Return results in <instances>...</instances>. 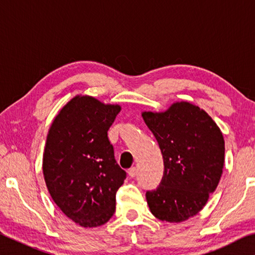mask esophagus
<instances>
[{"mask_svg":"<svg viewBox=\"0 0 255 255\" xmlns=\"http://www.w3.org/2000/svg\"><path fill=\"white\" fill-rule=\"evenodd\" d=\"M128 175L130 176V178H135V176L137 175V169H136L135 166L130 167V169L128 170Z\"/></svg>","mask_w":255,"mask_h":255,"instance_id":"34e87169","label":"esophagus"}]
</instances>
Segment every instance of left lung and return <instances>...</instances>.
<instances>
[{
	"label": "left lung",
	"instance_id": "left-lung-1",
	"mask_svg": "<svg viewBox=\"0 0 255 255\" xmlns=\"http://www.w3.org/2000/svg\"><path fill=\"white\" fill-rule=\"evenodd\" d=\"M145 124L163 155L164 173L158 187L146 192L159 221L184 222L204 208L223 174L225 141L205 110L187 101L164 112L145 111Z\"/></svg>",
	"mask_w": 255,
	"mask_h": 255
}]
</instances>
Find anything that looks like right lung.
Masks as SVG:
<instances>
[{"label": "right lung", "instance_id": "obj_1", "mask_svg": "<svg viewBox=\"0 0 255 255\" xmlns=\"http://www.w3.org/2000/svg\"><path fill=\"white\" fill-rule=\"evenodd\" d=\"M120 110L118 105L76 96L56 116L47 135L42 157L47 189L59 209L82 227L109 221L126 179L108 138Z\"/></svg>", "mask_w": 255, "mask_h": 255}]
</instances>
